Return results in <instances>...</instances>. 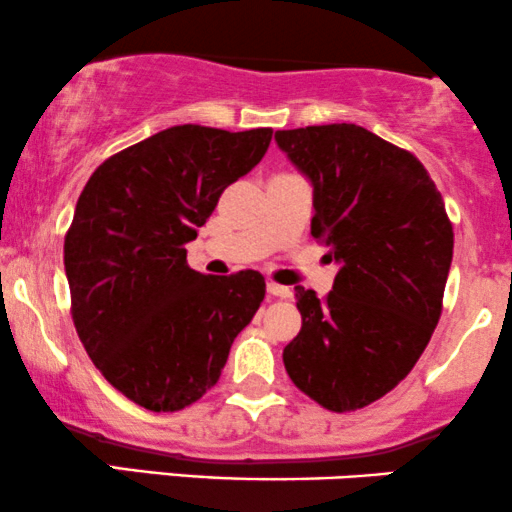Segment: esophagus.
Listing matches in <instances>:
<instances>
[{"label":"esophagus","mask_w":512,"mask_h":512,"mask_svg":"<svg viewBox=\"0 0 512 512\" xmlns=\"http://www.w3.org/2000/svg\"><path fill=\"white\" fill-rule=\"evenodd\" d=\"M267 291H269V295H276V298H283V300H288L293 295V291L288 286H281V283H267Z\"/></svg>","instance_id":"obj_1"}]
</instances>
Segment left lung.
Instances as JSON below:
<instances>
[{
	"label": "left lung",
	"mask_w": 512,
	"mask_h": 512,
	"mask_svg": "<svg viewBox=\"0 0 512 512\" xmlns=\"http://www.w3.org/2000/svg\"><path fill=\"white\" fill-rule=\"evenodd\" d=\"M315 186L312 236L341 264L334 291L295 288L288 377L331 412L360 410L410 374L443 310L453 224L420 159L355 123L276 131Z\"/></svg>",
	"instance_id": "1"
}]
</instances>
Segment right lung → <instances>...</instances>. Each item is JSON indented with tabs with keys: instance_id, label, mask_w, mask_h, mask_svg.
<instances>
[{
	"instance_id": "right-lung-1",
	"label": "right lung",
	"mask_w": 512,
	"mask_h": 512,
	"mask_svg": "<svg viewBox=\"0 0 512 512\" xmlns=\"http://www.w3.org/2000/svg\"><path fill=\"white\" fill-rule=\"evenodd\" d=\"M272 128H166L97 166L64 238L71 317L102 377L140 408L176 412L217 384L264 300L255 269L209 276L186 243L255 169Z\"/></svg>"
}]
</instances>
